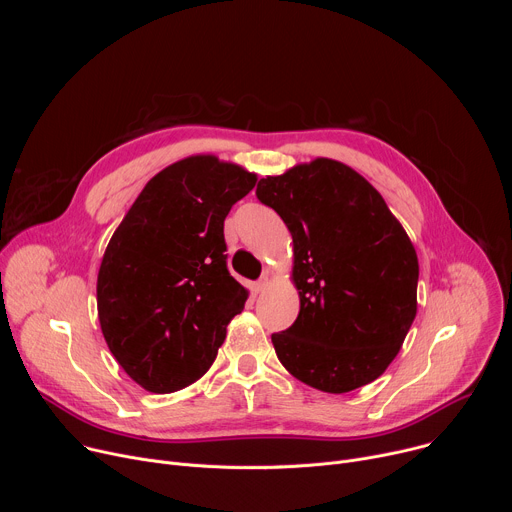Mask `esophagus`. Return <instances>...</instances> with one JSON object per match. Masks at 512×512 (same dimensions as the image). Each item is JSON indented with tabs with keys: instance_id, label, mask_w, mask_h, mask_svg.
<instances>
[{
	"instance_id": "1",
	"label": "esophagus",
	"mask_w": 512,
	"mask_h": 512,
	"mask_svg": "<svg viewBox=\"0 0 512 512\" xmlns=\"http://www.w3.org/2000/svg\"><path fill=\"white\" fill-rule=\"evenodd\" d=\"M267 287V277H263V279H259V281H255V285H253V289H255V294H261V291Z\"/></svg>"
}]
</instances>
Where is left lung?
Instances as JSON below:
<instances>
[{
	"mask_svg": "<svg viewBox=\"0 0 512 512\" xmlns=\"http://www.w3.org/2000/svg\"><path fill=\"white\" fill-rule=\"evenodd\" d=\"M255 194L294 239L300 314L271 334L277 358L324 393L373 383L417 314L419 263L405 229L367 180L328 158L261 178Z\"/></svg>",
	"mask_w": 512,
	"mask_h": 512,
	"instance_id": "obj_1",
	"label": "left lung"
}]
</instances>
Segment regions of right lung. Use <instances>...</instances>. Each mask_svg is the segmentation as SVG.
<instances>
[{
  "instance_id": "obj_1",
  "label": "right lung",
  "mask_w": 512,
  "mask_h": 512,
  "mask_svg": "<svg viewBox=\"0 0 512 512\" xmlns=\"http://www.w3.org/2000/svg\"><path fill=\"white\" fill-rule=\"evenodd\" d=\"M257 176L214 156L156 174L113 233L97 279L103 336L145 391L198 381L241 314L247 289L229 273L225 218Z\"/></svg>"
}]
</instances>
